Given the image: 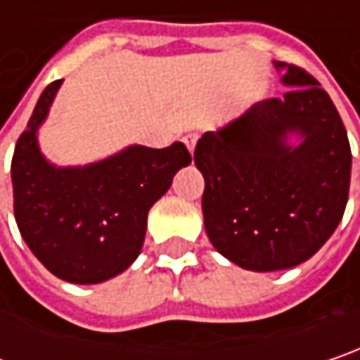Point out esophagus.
I'll return each mask as SVG.
<instances>
[{
  "label": "esophagus",
  "mask_w": 360,
  "mask_h": 360,
  "mask_svg": "<svg viewBox=\"0 0 360 360\" xmlns=\"http://www.w3.org/2000/svg\"><path fill=\"white\" fill-rule=\"evenodd\" d=\"M182 141H184V145L188 147V151L194 153V147H196V141H198V135H196V133H188V135H184V139H182Z\"/></svg>",
  "instance_id": "esophagus-1"
}]
</instances>
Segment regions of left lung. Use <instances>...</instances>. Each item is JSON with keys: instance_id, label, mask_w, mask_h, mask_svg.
Listing matches in <instances>:
<instances>
[{"instance_id": "obj_1", "label": "left lung", "mask_w": 360, "mask_h": 360, "mask_svg": "<svg viewBox=\"0 0 360 360\" xmlns=\"http://www.w3.org/2000/svg\"><path fill=\"white\" fill-rule=\"evenodd\" d=\"M289 91L252 104L194 149L213 248L254 272L293 269L330 240L350 186L347 129L330 96L295 65L274 61Z\"/></svg>"}]
</instances>
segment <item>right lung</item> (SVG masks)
Wrapping results in <instances>:
<instances>
[{"label":"right lung","mask_w":360,"mask_h":360,"mask_svg":"<svg viewBox=\"0 0 360 360\" xmlns=\"http://www.w3.org/2000/svg\"><path fill=\"white\" fill-rule=\"evenodd\" d=\"M63 79L40 94L12 160L13 215L26 245L55 276L98 285L141 254L147 213L193 158L186 145H127L86 166H57L40 149L39 131Z\"/></svg>","instance_id":"add662e5"}]
</instances>
